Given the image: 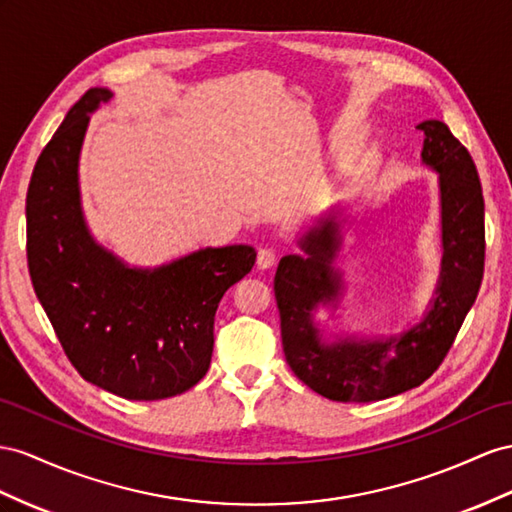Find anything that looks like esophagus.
I'll list each match as a JSON object with an SVG mask.
<instances>
[{"label":"esophagus","instance_id":"obj_1","mask_svg":"<svg viewBox=\"0 0 512 512\" xmlns=\"http://www.w3.org/2000/svg\"><path fill=\"white\" fill-rule=\"evenodd\" d=\"M274 261H277V253L272 251V248H259V253H257V268H261V270H266V268H272L274 266Z\"/></svg>","mask_w":512,"mask_h":512}]
</instances>
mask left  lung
Here are the masks:
<instances>
[{
  "mask_svg": "<svg viewBox=\"0 0 512 512\" xmlns=\"http://www.w3.org/2000/svg\"><path fill=\"white\" fill-rule=\"evenodd\" d=\"M422 164L439 175L441 268L435 292L415 324L402 333H329L316 320L320 307L344 305L342 222L322 218L303 233L305 255H285L274 274L285 361L320 396L335 402H376L422 385L448 355L482 283L484 199L469 151L448 125L424 121Z\"/></svg>",
  "mask_w": 512,
  "mask_h": 512,
  "instance_id": "1",
  "label": "left lung"
}]
</instances>
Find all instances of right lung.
I'll return each instance as SVG.
<instances>
[{
	"label": "right lung",
	"instance_id": "right-lung-1",
	"mask_svg": "<svg viewBox=\"0 0 512 512\" xmlns=\"http://www.w3.org/2000/svg\"><path fill=\"white\" fill-rule=\"evenodd\" d=\"M112 99L90 88L34 166L25 218L34 292L84 381L127 400H164L205 376L222 294L255 264L248 244L205 246L155 268L129 266L90 233L80 153L90 114Z\"/></svg>",
	"mask_w": 512,
	"mask_h": 512
}]
</instances>
